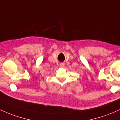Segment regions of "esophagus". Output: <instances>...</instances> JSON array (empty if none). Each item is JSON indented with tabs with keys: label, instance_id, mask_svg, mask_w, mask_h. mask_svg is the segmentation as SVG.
<instances>
[{
	"label": "esophagus",
	"instance_id": "esophagus-1",
	"mask_svg": "<svg viewBox=\"0 0 120 120\" xmlns=\"http://www.w3.org/2000/svg\"><path fill=\"white\" fill-rule=\"evenodd\" d=\"M60 66L61 67H64V66H65V63H60Z\"/></svg>",
	"mask_w": 120,
	"mask_h": 120
}]
</instances>
